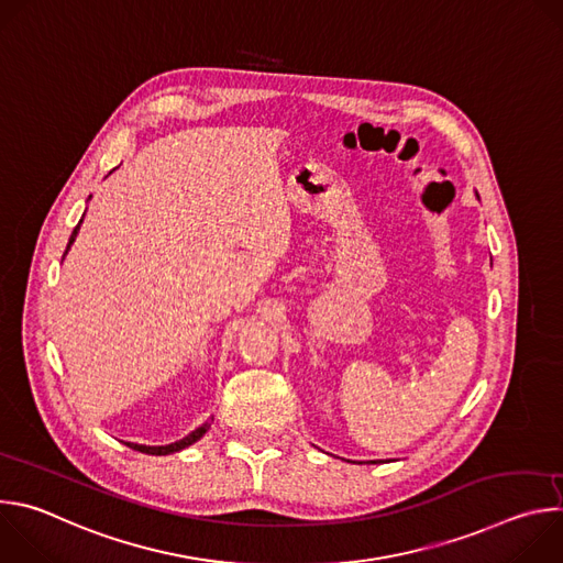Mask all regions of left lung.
<instances>
[{"label":"left lung","mask_w":563,"mask_h":563,"mask_svg":"<svg viewBox=\"0 0 563 563\" xmlns=\"http://www.w3.org/2000/svg\"><path fill=\"white\" fill-rule=\"evenodd\" d=\"M476 198H478V196H476ZM372 463H376V461H372Z\"/></svg>","instance_id":"8db88e82"}]
</instances>
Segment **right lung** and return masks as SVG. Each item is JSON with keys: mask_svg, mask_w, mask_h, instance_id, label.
I'll use <instances>...</instances> for the list:
<instances>
[{"mask_svg": "<svg viewBox=\"0 0 563 563\" xmlns=\"http://www.w3.org/2000/svg\"><path fill=\"white\" fill-rule=\"evenodd\" d=\"M89 198H91V196H89ZM82 220H85V216H82ZM82 220H79V222H77V227L73 229L70 238H68V245H66V252H64V256L68 254L70 245L75 243V238H77V231H79V224H82ZM209 426H211V423H202L200 428H196L194 432H189L185 439H180V441H176V443H169V445H142V443H131V441H126L124 445H129L131 450H137V452H142V454H155V456H165V454H174V452H180V450H185V448L194 445L196 441H200V439L205 437V432L209 430Z\"/></svg>", "mask_w": 563, "mask_h": 563, "instance_id": "right-lung-1", "label": "right lung"}]
</instances>
